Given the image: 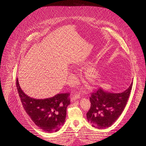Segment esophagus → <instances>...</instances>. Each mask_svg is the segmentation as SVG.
<instances>
[{"label": "esophagus", "instance_id": "obj_1", "mask_svg": "<svg viewBox=\"0 0 146 146\" xmlns=\"http://www.w3.org/2000/svg\"><path fill=\"white\" fill-rule=\"evenodd\" d=\"M79 98H80V96L77 94V95H75V96H72L71 97V99H70V100H71V102H74L75 100H77Z\"/></svg>", "mask_w": 146, "mask_h": 146}]
</instances>
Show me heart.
I'll use <instances>...</instances> for the list:
<instances>
[{
    "mask_svg": "<svg viewBox=\"0 0 146 146\" xmlns=\"http://www.w3.org/2000/svg\"><path fill=\"white\" fill-rule=\"evenodd\" d=\"M85 73L87 78L91 81L95 80L99 76V72L94 68H88Z\"/></svg>",
    "mask_w": 146,
    "mask_h": 146,
    "instance_id": "heart-1",
    "label": "heart"
}]
</instances>
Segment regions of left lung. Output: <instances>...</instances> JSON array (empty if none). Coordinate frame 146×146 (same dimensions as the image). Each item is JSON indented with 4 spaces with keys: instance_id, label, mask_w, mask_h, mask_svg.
<instances>
[{
    "instance_id": "left-lung-1",
    "label": "left lung",
    "mask_w": 146,
    "mask_h": 146,
    "mask_svg": "<svg viewBox=\"0 0 146 146\" xmlns=\"http://www.w3.org/2000/svg\"><path fill=\"white\" fill-rule=\"evenodd\" d=\"M133 85L131 82L126 90L113 93L99 88L90 98L91 107L86 118L92 127L98 129H107L121 116L129 99Z\"/></svg>"
}]
</instances>
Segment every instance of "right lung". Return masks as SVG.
I'll use <instances>...</instances> for the list:
<instances>
[{"label": "right lung", "instance_id": "1", "mask_svg": "<svg viewBox=\"0 0 146 146\" xmlns=\"http://www.w3.org/2000/svg\"><path fill=\"white\" fill-rule=\"evenodd\" d=\"M16 87L22 104L35 124L47 133L58 131L65 122L66 109L70 102L69 94H58L50 98L38 99L25 94L17 78Z\"/></svg>", "mask_w": 146, "mask_h": 146}]
</instances>
